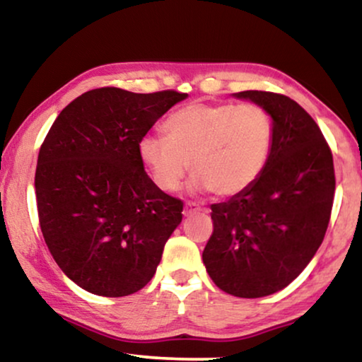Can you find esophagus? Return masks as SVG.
I'll return each instance as SVG.
<instances>
[{
  "label": "esophagus",
  "instance_id": "1",
  "mask_svg": "<svg viewBox=\"0 0 362 362\" xmlns=\"http://www.w3.org/2000/svg\"><path fill=\"white\" fill-rule=\"evenodd\" d=\"M199 211H202V207L199 204H196V202H186L182 214H185V217H189L194 214V212H199Z\"/></svg>",
  "mask_w": 362,
  "mask_h": 362
}]
</instances>
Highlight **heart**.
<instances>
[{"instance_id": "heart-1", "label": "heart", "mask_w": 362, "mask_h": 362, "mask_svg": "<svg viewBox=\"0 0 362 362\" xmlns=\"http://www.w3.org/2000/svg\"><path fill=\"white\" fill-rule=\"evenodd\" d=\"M165 132L143 135L136 145L161 191L177 189L191 166L192 189L239 196L262 176L274 146V120L255 103H187L166 118Z\"/></svg>"}]
</instances>
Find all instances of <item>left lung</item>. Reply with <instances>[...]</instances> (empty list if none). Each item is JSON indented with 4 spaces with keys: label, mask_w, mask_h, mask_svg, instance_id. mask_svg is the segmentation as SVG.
Wrapping results in <instances>:
<instances>
[{
    "label": "left lung",
    "mask_w": 362,
    "mask_h": 362,
    "mask_svg": "<svg viewBox=\"0 0 362 362\" xmlns=\"http://www.w3.org/2000/svg\"><path fill=\"white\" fill-rule=\"evenodd\" d=\"M264 107L274 146L255 185L211 206L214 232L202 252L212 281L239 298H260L290 285L325 239L334 197L333 155L316 122L274 92L232 93Z\"/></svg>",
    "instance_id": "8db88e82"
}]
</instances>
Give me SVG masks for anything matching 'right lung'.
Here are the masks:
<instances>
[{
  "mask_svg": "<svg viewBox=\"0 0 362 362\" xmlns=\"http://www.w3.org/2000/svg\"><path fill=\"white\" fill-rule=\"evenodd\" d=\"M187 93L88 90L52 123L37 156L39 224L56 264L88 293L127 296L155 275L182 202L138 158L143 135Z\"/></svg>",
  "mask_w": 362,
  "mask_h": 362,
  "instance_id": "obj_1",
  "label": "right lung"
}]
</instances>
